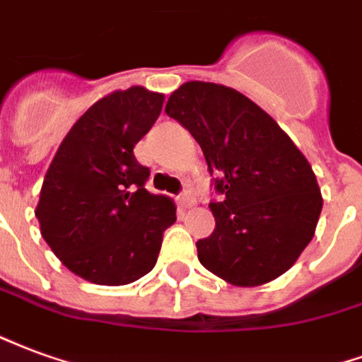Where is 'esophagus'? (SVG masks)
Returning <instances> with one entry per match:
<instances>
[{
  "label": "esophagus",
  "mask_w": 362,
  "mask_h": 362,
  "mask_svg": "<svg viewBox=\"0 0 362 362\" xmlns=\"http://www.w3.org/2000/svg\"><path fill=\"white\" fill-rule=\"evenodd\" d=\"M179 206L185 208V210H187V208L194 206V197H192L191 192L185 191L183 194H179Z\"/></svg>",
  "instance_id": "obj_1"
}]
</instances>
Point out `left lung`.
Segmentation results:
<instances>
[{"mask_svg":"<svg viewBox=\"0 0 362 362\" xmlns=\"http://www.w3.org/2000/svg\"><path fill=\"white\" fill-rule=\"evenodd\" d=\"M165 113L194 136L218 175L221 202H210L216 229L197 243L200 264L241 287L286 274L315 237L322 212L307 158L260 105L223 84H181Z\"/></svg>","mask_w":362,"mask_h":362,"instance_id":"8db88e82","label":"left lung"}]
</instances>
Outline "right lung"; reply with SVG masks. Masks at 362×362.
<instances>
[{"label":"right lung","instance_id":"1","mask_svg":"<svg viewBox=\"0 0 362 362\" xmlns=\"http://www.w3.org/2000/svg\"><path fill=\"white\" fill-rule=\"evenodd\" d=\"M163 94L115 90L81 115L42 183L36 218L54 255L98 286H127L156 266L175 202L144 189L133 148L162 112Z\"/></svg>","mask_w":362,"mask_h":362}]
</instances>
